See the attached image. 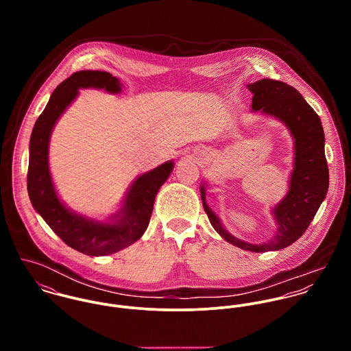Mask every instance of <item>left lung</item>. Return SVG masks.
<instances>
[{
  "instance_id": "left-lung-1",
  "label": "left lung",
  "mask_w": 351,
  "mask_h": 351,
  "mask_svg": "<svg viewBox=\"0 0 351 351\" xmlns=\"http://www.w3.org/2000/svg\"><path fill=\"white\" fill-rule=\"evenodd\" d=\"M252 96V110L270 114L281 120L295 139V163L289 181V191L284 200L273 209L277 232L262 245L243 242L226 231L219 217L201 199L208 219L219 235L242 250L265 252L291 246L305 232L328 191V166L324 155V132L320 117L291 85L265 78L247 85Z\"/></svg>"
}]
</instances>
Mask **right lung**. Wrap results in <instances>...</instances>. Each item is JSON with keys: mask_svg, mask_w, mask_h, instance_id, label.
<instances>
[{"mask_svg": "<svg viewBox=\"0 0 351 351\" xmlns=\"http://www.w3.org/2000/svg\"><path fill=\"white\" fill-rule=\"evenodd\" d=\"M97 88L119 93L121 84L106 71L84 70L71 74L52 93L50 101L32 130L27 188L29 200L51 230L71 249L92 256L120 251L136 242L146 231L155 196L170 176L174 163L166 162L132 184L124 205L110 219L113 223L90 220L69 210L58 199L49 170L51 131L78 95V89Z\"/></svg>", "mask_w": 351, "mask_h": 351, "instance_id": "right-lung-1", "label": "right lung"}]
</instances>
